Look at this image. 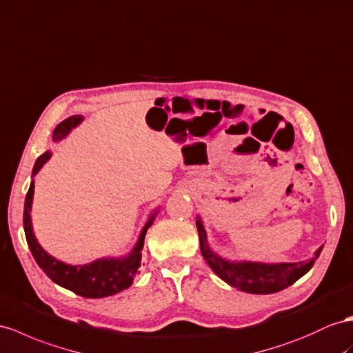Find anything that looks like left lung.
Returning <instances> with one entry per match:
<instances>
[{
  "mask_svg": "<svg viewBox=\"0 0 353 353\" xmlns=\"http://www.w3.org/2000/svg\"><path fill=\"white\" fill-rule=\"evenodd\" d=\"M196 230L200 236V249L209 267L223 282L249 294H274L291 286L309 271L319 258L322 248L305 263H256V261H231L222 258L210 248L201 216H196Z\"/></svg>",
  "mask_w": 353,
  "mask_h": 353,
  "instance_id": "obj_1",
  "label": "left lung"
}]
</instances>
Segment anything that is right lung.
Segmentation results:
<instances>
[{
  "mask_svg": "<svg viewBox=\"0 0 353 353\" xmlns=\"http://www.w3.org/2000/svg\"><path fill=\"white\" fill-rule=\"evenodd\" d=\"M85 116L74 114L67 117L65 121L57 125V128L52 132L53 141L64 140L67 135L73 131L76 126L83 122ZM52 152H44L41 157L37 158L32 168V180L28 189V194L25 198V207H23V230L25 237L28 241V246L34 259L37 261L39 267L46 273L49 279H52L57 285L73 291L74 294L85 296V298H104L110 296L117 292L128 289L132 282L134 276L139 274L140 265H141V249L144 245V236L149 230L150 225L155 221L159 209H155L149 219L140 231V236L135 241V245L126 255L122 256H104L98 258L92 263L83 264V265H71L62 261L57 259L48 254L46 250L41 248L39 240L35 239V234L32 230V221H31V209H32V198H34V176L39 173L43 165L50 159Z\"/></svg>",
  "mask_w": 353,
  "mask_h": 353,
  "instance_id": "1",
  "label": "right lung"
}]
</instances>
